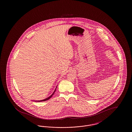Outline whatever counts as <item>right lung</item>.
I'll list each match as a JSON object with an SVG mask.
<instances>
[{
  "instance_id": "add662e5",
  "label": "right lung",
  "mask_w": 132,
  "mask_h": 132,
  "mask_svg": "<svg viewBox=\"0 0 132 132\" xmlns=\"http://www.w3.org/2000/svg\"><path fill=\"white\" fill-rule=\"evenodd\" d=\"M55 90H56V89H55V90L54 91V92H53V93L52 94H51V95H50V97H47V98H45V99H44V100H42V101H47V100H48L51 97H52V96L54 94V93H55Z\"/></svg>"
}]
</instances>
